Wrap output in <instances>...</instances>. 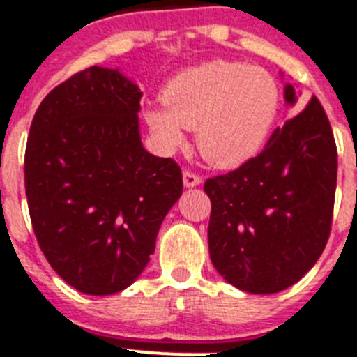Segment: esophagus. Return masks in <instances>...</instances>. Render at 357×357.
Returning a JSON list of instances; mask_svg holds the SVG:
<instances>
[{"mask_svg":"<svg viewBox=\"0 0 357 357\" xmlns=\"http://www.w3.org/2000/svg\"><path fill=\"white\" fill-rule=\"evenodd\" d=\"M202 183V176L196 172H192L190 169L183 170V185L185 187H196V185Z\"/></svg>","mask_w":357,"mask_h":357,"instance_id":"34e87169","label":"esophagus"}]
</instances>
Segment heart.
Masks as SVG:
<instances>
[{"label": "heart", "instance_id": "obj_1", "mask_svg": "<svg viewBox=\"0 0 357 357\" xmlns=\"http://www.w3.org/2000/svg\"><path fill=\"white\" fill-rule=\"evenodd\" d=\"M163 105L143 112L163 151L185 145V128L208 163L234 169L261 151L281 107V91L271 72L247 63L215 59L174 76L161 92Z\"/></svg>", "mask_w": 357, "mask_h": 357}]
</instances>
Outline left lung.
Instances as JSON below:
<instances>
[{
    "instance_id": "obj_1",
    "label": "left lung",
    "mask_w": 357,
    "mask_h": 357,
    "mask_svg": "<svg viewBox=\"0 0 357 357\" xmlns=\"http://www.w3.org/2000/svg\"><path fill=\"white\" fill-rule=\"evenodd\" d=\"M285 100L296 103L292 85ZM337 149L316 96L261 152L205 181L211 197L208 252L230 285L274 294L298 283L331 236Z\"/></svg>"
}]
</instances>
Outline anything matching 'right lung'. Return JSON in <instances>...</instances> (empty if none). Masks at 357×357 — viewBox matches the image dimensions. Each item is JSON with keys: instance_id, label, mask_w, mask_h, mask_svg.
<instances>
[{"instance_id": "1", "label": "right lung", "mask_w": 357, "mask_h": 357, "mask_svg": "<svg viewBox=\"0 0 357 357\" xmlns=\"http://www.w3.org/2000/svg\"><path fill=\"white\" fill-rule=\"evenodd\" d=\"M143 92L118 70L89 67L47 94L26 139L32 229L54 271L83 294L132 285L183 192L172 158L139 139Z\"/></svg>"}]
</instances>
